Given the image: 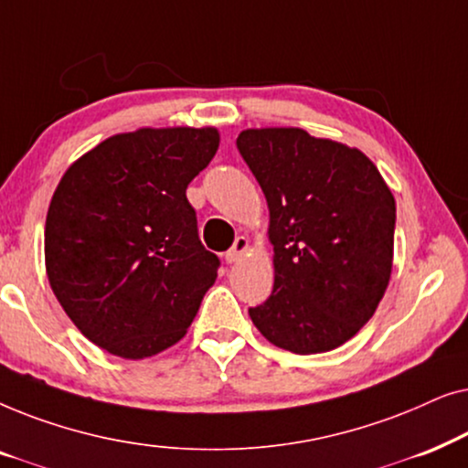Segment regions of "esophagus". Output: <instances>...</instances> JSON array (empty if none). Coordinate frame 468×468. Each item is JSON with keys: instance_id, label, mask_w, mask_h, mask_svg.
I'll return each instance as SVG.
<instances>
[{"instance_id": "esophagus-1", "label": "esophagus", "mask_w": 468, "mask_h": 468, "mask_svg": "<svg viewBox=\"0 0 468 468\" xmlns=\"http://www.w3.org/2000/svg\"><path fill=\"white\" fill-rule=\"evenodd\" d=\"M247 251H249V240L245 239V236H239L234 242V247L226 253V260L229 261V264H234V261H239Z\"/></svg>"}]
</instances>
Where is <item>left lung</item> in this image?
Listing matches in <instances>:
<instances>
[{"label":"left lung","mask_w":468,"mask_h":468,"mask_svg":"<svg viewBox=\"0 0 468 468\" xmlns=\"http://www.w3.org/2000/svg\"><path fill=\"white\" fill-rule=\"evenodd\" d=\"M236 144L266 196L274 249L272 293L251 322L292 354L341 347L388 290L392 191L360 149L300 127L242 130Z\"/></svg>","instance_id":"obj_1"}]
</instances>
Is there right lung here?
Listing matches in <instances>:
<instances>
[{"label": "right lung", "instance_id": "1", "mask_svg": "<svg viewBox=\"0 0 468 468\" xmlns=\"http://www.w3.org/2000/svg\"><path fill=\"white\" fill-rule=\"evenodd\" d=\"M219 149L217 127H140L76 159L57 185L44 261L89 341L144 360L187 335L219 258L197 239L187 185Z\"/></svg>", "mask_w": 468, "mask_h": 468}]
</instances>
